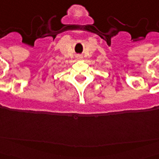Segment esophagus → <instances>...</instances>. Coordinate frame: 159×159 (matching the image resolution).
Instances as JSON below:
<instances>
[{"mask_svg":"<svg viewBox=\"0 0 159 159\" xmlns=\"http://www.w3.org/2000/svg\"><path fill=\"white\" fill-rule=\"evenodd\" d=\"M76 59H79V60H80V59H83V56H82V55H77V56H76Z\"/></svg>","mask_w":159,"mask_h":159,"instance_id":"34e87169","label":"esophagus"}]
</instances>
